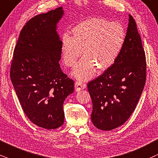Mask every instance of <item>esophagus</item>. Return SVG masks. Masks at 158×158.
I'll return each instance as SVG.
<instances>
[{
	"label": "esophagus",
	"instance_id": "esophagus-1",
	"mask_svg": "<svg viewBox=\"0 0 158 158\" xmlns=\"http://www.w3.org/2000/svg\"><path fill=\"white\" fill-rule=\"evenodd\" d=\"M86 87V84L82 81H76L75 82V89L76 91H80L81 89H85Z\"/></svg>",
	"mask_w": 158,
	"mask_h": 158
}]
</instances>
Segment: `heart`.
Returning a JSON list of instances; mask_svg holds the SVG:
<instances>
[{
    "label": "heart",
    "mask_w": 158,
    "mask_h": 158,
    "mask_svg": "<svg viewBox=\"0 0 158 158\" xmlns=\"http://www.w3.org/2000/svg\"><path fill=\"white\" fill-rule=\"evenodd\" d=\"M73 37L65 34L61 40V53L66 66H75L83 51L84 58L76 66L73 74L87 80L98 72L109 69L123 49L125 31L119 23L101 18H89L72 30Z\"/></svg>",
    "instance_id": "heart-1"
}]
</instances>
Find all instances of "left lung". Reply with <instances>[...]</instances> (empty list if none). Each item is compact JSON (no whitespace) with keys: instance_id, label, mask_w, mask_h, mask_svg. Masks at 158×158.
I'll return each instance as SVG.
<instances>
[{"instance_id":"8db88e82","label":"left lung","mask_w":158,"mask_h":158,"mask_svg":"<svg viewBox=\"0 0 158 158\" xmlns=\"http://www.w3.org/2000/svg\"><path fill=\"white\" fill-rule=\"evenodd\" d=\"M146 78L145 52L136 23L129 15L125 44L118 58L87 84L93 102V125L102 131H111L123 125L136 107Z\"/></svg>"}]
</instances>
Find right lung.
<instances>
[{"label": "right lung", "mask_w": 158, "mask_h": 158, "mask_svg": "<svg viewBox=\"0 0 158 158\" xmlns=\"http://www.w3.org/2000/svg\"><path fill=\"white\" fill-rule=\"evenodd\" d=\"M62 7L27 21L14 50L10 77L24 112L32 123L47 130L64 123L63 102L74 82L62 71L61 41L56 28Z\"/></svg>", "instance_id": "obj_1"}]
</instances>
